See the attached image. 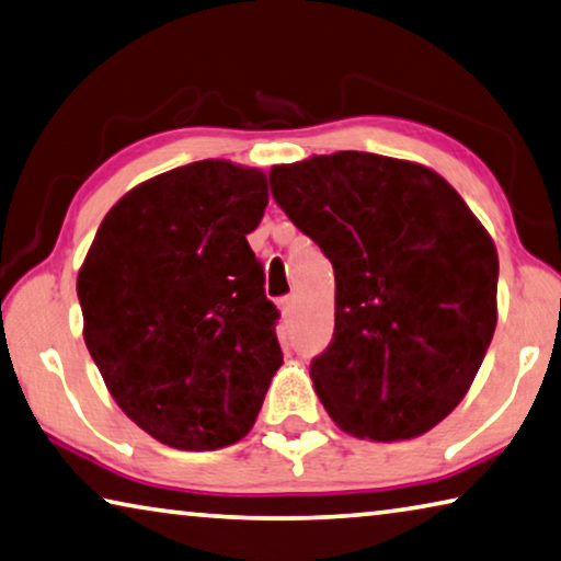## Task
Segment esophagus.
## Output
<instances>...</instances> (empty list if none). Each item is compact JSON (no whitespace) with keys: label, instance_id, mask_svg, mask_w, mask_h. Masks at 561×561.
Here are the masks:
<instances>
[{"label":"esophagus","instance_id":"obj_1","mask_svg":"<svg viewBox=\"0 0 561 561\" xmlns=\"http://www.w3.org/2000/svg\"><path fill=\"white\" fill-rule=\"evenodd\" d=\"M295 305H297L295 295H287V297H282V299H279V309H282V314H284V317H289L291 312H295Z\"/></svg>","mask_w":561,"mask_h":561}]
</instances>
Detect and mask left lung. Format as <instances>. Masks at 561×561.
Masks as SVG:
<instances>
[{
	"instance_id": "obj_1",
	"label": "left lung",
	"mask_w": 561,
	"mask_h": 561,
	"mask_svg": "<svg viewBox=\"0 0 561 561\" xmlns=\"http://www.w3.org/2000/svg\"><path fill=\"white\" fill-rule=\"evenodd\" d=\"M272 197L334 266V334L309 364L354 437L412 439L467 394L496 327L500 260L437 172L336 152L270 172Z\"/></svg>"
}]
</instances>
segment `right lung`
<instances>
[{
    "instance_id": "obj_1",
    "label": "right lung",
    "mask_w": 561,
    "mask_h": 561,
    "mask_svg": "<svg viewBox=\"0 0 561 561\" xmlns=\"http://www.w3.org/2000/svg\"><path fill=\"white\" fill-rule=\"evenodd\" d=\"M266 199L256 169H172L114 204L79 270L84 342L106 389L174 449L242 439L282 364L279 309L247 242Z\"/></svg>"
}]
</instances>
